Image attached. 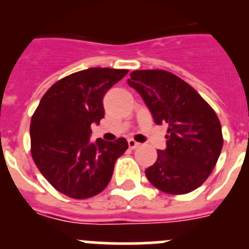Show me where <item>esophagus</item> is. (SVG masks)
<instances>
[{
  "instance_id": "34e87169",
  "label": "esophagus",
  "mask_w": 249,
  "mask_h": 249,
  "mask_svg": "<svg viewBox=\"0 0 249 249\" xmlns=\"http://www.w3.org/2000/svg\"><path fill=\"white\" fill-rule=\"evenodd\" d=\"M128 147L131 149H135V148H137V147H140V143H138V142H136L135 140H128Z\"/></svg>"
}]
</instances>
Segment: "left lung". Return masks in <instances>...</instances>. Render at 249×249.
<instances>
[{
    "mask_svg": "<svg viewBox=\"0 0 249 249\" xmlns=\"http://www.w3.org/2000/svg\"><path fill=\"white\" fill-rule=\"evenodd\" d=\"M127 80L151 111L157 124L167 123V147L146 169L156 188L184 195L198 188L214 168L222 147V127L215 112L187 82L163 70L133 71Z\"/></svg>",
    "mask_w": 249,
    "mask_h": 249,
    "instance_id": "left-lung-1",
    "label": "left lung"
}]
</instances>
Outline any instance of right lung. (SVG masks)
Instances as JSON below:
<instances>
[{
  "label": "right lung",
  "instance_id": "obj_1",
  "mask_svg": "<svg viewBox=\"0 0 249 249\" xmlns=\"http://www.w3.org/2000/svg\"><path fill=\"white\" fill-rule=\"evenodd\" d=\"M127 70L93 67L57 81L43 94L30 126L31 153L58 192L86 199L105 190L114 163L126 152L124 138L89 141L92 123L105 117L103 97Z\"/></svg>",
  "mask_w": 249,
  "mask_h": 249
}]
</instances>
